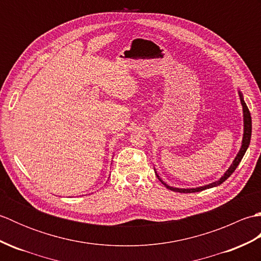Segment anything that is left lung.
Masks as SVG:
<instances>
[{
  "mask_svg": "<svg viewBox=\"0 0 261 261\" xmlns=\"http://www.w3.org/2000/svg\"><path fill=\"white\" fill-rule=\"evenodd\" d=\"M239 96H240V101H241V104H242V109H243V138H242V145H241V148L239 152H238L237 157L234 158L233 163H232V165L229 167V169L225 171L224 175L221 177V178L219 180L216 181H213L211 182V184L208 185H205V186H201V187H196V188H177V187H171L169 185L166 184V182H164L162 179L159 178V176L157 175L158 179L163 182V184L165 185V187H167L168 190L170 191H174V192H178V193H196V192H201V191H204L206 190V188H212V187H215V186H219L222 184L223 181H225L226 179L229 178V177L232 175V173L236 170V168L238 167V165L240 164L241 159L243 158V156H245V153L247 151V149L249 147V145H250V139H251V129H252V125H251V115H250V112H249V109L247 107L246 102L243 101V97H242V94L241 92H239Z\"/></svg>",
  "mask_w": 261,
  "mask_h": 261,
  "instance_id": "1",
  "label": "left lung"
}]
</instances>
